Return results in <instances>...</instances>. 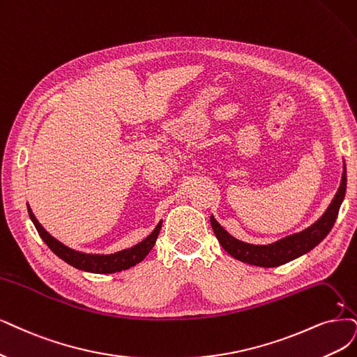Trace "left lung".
I'll list each match as a JSON object with an SVG mask.
<instances>
[{
    "mask_svg": "<svg viewBox=\"0 0 357 357\" xmlns=\"http://www.w3.org/2000/svg\"><path fill=\"white\" fill-rule=\"evenodd\" d=\"M346 187H347V174H346V166H344L341 185L334 197L333 203L329 204L326 212L324 213V216L318 222H314L313 225L309 227L307 229L294 235L285 236V238L268 245H255V244L243 243L240 240L234 238L232 235H229L219 225L218 220L213 216H210V223H212L213 232L216 235L218 241L223 247V250H225L227 253H229L232 257H235L236 260H241L248 263V265L261 266V268L281 266L284 263L291 261L300 257L301 255H306L307 252H310V250L318 245L329 234V231L333 229L338 216L340 206L342 200H344Z\"/></svg>",
    "mask_w": 357,
    "mask_h": 357,
    "instance_id": "8db88e82",
    "label": "left lung"
}]
</instances>
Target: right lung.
<instances>
[{
    "label": "right lung",
    "mask_w": 357,
    "mask_h": 357,
    "mask_svg": "<svg viewBox=\"0 0 357 357\" xmlns=\"http://www.w3.org/2000/svg\"><path fill=\"white\" fill-rule=\"evenodd\" d=\"M28 212L39 236H41L44 243L50 247L52 253L57 255L66 263H69L70 266L85 272H92V273H114V272H121L135 266L137 263L144 260V257L150 253V250L155 244L158 232L162 229V222H158V225L147 236V238L142 240L134 247L122 250V252H117L114 255H86V253L76 252V250H72L69 247H66L64 244H61L60 241H57L54 236H51L41 227V223L36 220L29 206H28Z\"/></svg>",
    "instance_id": "right-lung-1"
}]
</instances>
